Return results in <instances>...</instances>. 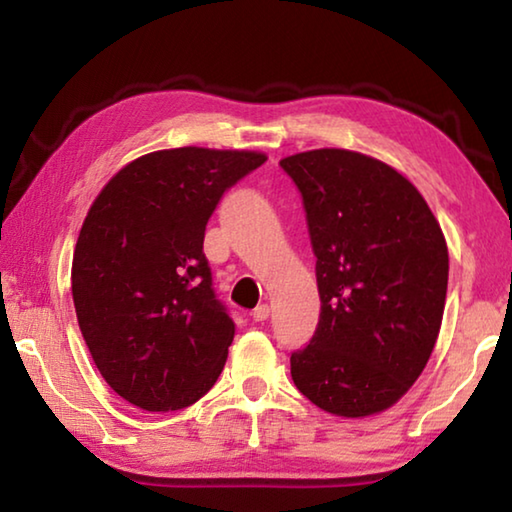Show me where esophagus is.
Returning a JSON list of instances; mask_svg holds the SVG:
<instances>
[{"instance_id":"obj_1","label":"esophagus","mask_w":512,"mask_h":512,"mask_svg":"<svg viewBox=\"0 0 512 512\" xmlns=\"http://www.w3.org/2000/svg\"><path fill=\"white\" fill-rule=\"evenodd\" d=\"M250 316H253L255 323H262V320H266L268 316H271V307H268V305H257Z\"/></svg>"}]
</instances>
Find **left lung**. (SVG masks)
<instances>
[{
  "mask_svg": "<svg viewBox=\"0 0 512 512\" xmlns=\"http://www.w3.org/2000/svg\"><path fill=\"white\" fill-rule=\"evenodd\" d=\"M305 203L320 320L291 354L298 391L339 418H368L409 393L438 341L449 255L409 178L348 149L280 160Z\"/></svg>",
  "mask_w": 512,
  "mask_h": 512,
  "instance_id": "obj_1",
  "label": "left lung"
}]
</instances>
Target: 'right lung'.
<instances>
[{"label":"right lung","instance_id":"obj_1","mask_svg":"<svg viewBox=\"0 0 512 512\" xmlns=\"http://www.w3.org/2000/svg\"><path fill=\"white\" fill-rule=\"evenodd\" d=\"M262 151L183 146L146 153L90 205L72 259L76 318L106 384L144 411L210 391L235 323L212 291L205 225Z\"/></svg>","mask_w":512,"mask_h":512}]
</instances>
